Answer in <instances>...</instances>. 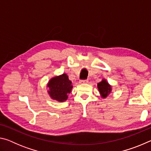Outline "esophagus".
<instances>
[{
  "instance_id": "obj_1",
  "label": "esophagus",
  "mask_w": 151,
  "mask_h": 151,
  "mask_svg": "<svg viewBox=\"0 0 151 151\" xmlns=\"http://www.w3.org/2000/svg\"><path fill=\"white\" fill-rule=\"evenodd\" d=\"M81 84H86V83H88V80H83V81H80L79 82Z\"/></svg>"
}]
</instances>
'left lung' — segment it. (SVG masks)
<instances>
[{"label":"left lung","instance_id":"8db88e82","mask_svg":"<svg viewBox=\"0 0 151 151\" xmlns=\"http://www.w3.org/2000/svg\"><path fill=\"white\" fill-rule=\"evenodd\" d=\"M97 88L101 96L103 99L106 98L112 92V86L105 78H103L100 83L97 84Z\"/></svg>","mask_w":151,"mask_h":151}]
</instances>
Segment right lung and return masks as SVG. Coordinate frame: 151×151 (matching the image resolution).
<instances>
[{
	"instance_id": "right-lung-1",
	"label": "right lung",
	"mask_w": 151,
	"mask_h": 151,
	"mask_svg": "<svg viewBox=\"0 0 151 151\" xmlns=\"http://www.w3.org/2000/svg\"><path fill=\"white\" fill-rule=\"evenodd\" d=\"M47 88L51 99L63 103L67 100L68 94L70 93L73 86L68 75L63 73L51 78L48 82Z\"/></svg>"
}]
</instances>
